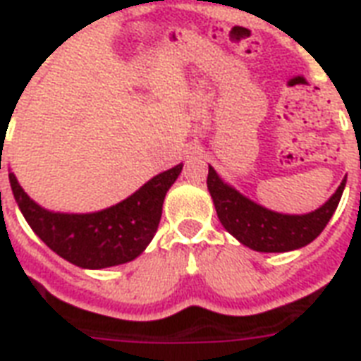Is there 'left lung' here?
Segmentation results:
<instances>
[{
    "instance_id": "1",
    "label": "left lung",
    "mask_w": 361,
    "mask_h": 361,
    "mask_svg": "<svg viewBox=\"0 0 361 361\" xmlns=\"http://www.w3.org/2000/svg\"><path fill=\"white\" fill-rule=\"evenodd\" d=\"M345 183L347 178L322 208L307 215H283L251 202L236 189L223 183L212 166L208 170V189L221 225L243 245L260 252L294 251L311 243L324 231L337 209Z\"/></svg>"
}]
</instances>
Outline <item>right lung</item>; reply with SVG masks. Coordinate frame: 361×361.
Wrapping results in <instances>:
<instances>
[{
  "instance_id": "1",
  "label": "right lung",
  "mask_w": 361,
  "mask_h": 361,
  "mask_svg": "<svg viewBox=\"0 0 361 361\" xmlns=\"http://www.w3.org/2000/svg\"><path fill=\"white\" fill-rule=\"evenodd\" d=\"M183 164L155 176L123 202L97 214H52L35 204L8 174L20 212L59 257L80 268L101 269L136 258L157 232L163 200Z\"/></svg>"
}]
</instances>
